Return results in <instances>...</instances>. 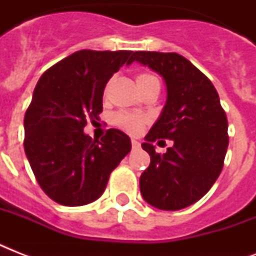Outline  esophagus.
<instances>
[{
  "instance_id": "1",
  "label": "esophagus",
  "mask_w": 256,
  "mask_h": 256,
  "mask_svg": "<svg viewBox=\"0 0 256 256\" xmlns=\"http://www.w3.org/2000/svg\"><path fill=\"white\" fill-rule=\"evenodd\" d=\"M132 148H140V144L136 140H132Z\"/></svg>"
}]
</instances>
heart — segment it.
<instances>
[{"label": "heart", "mask_w": 256, "mask_h": 256, "mask_svg": "<svg viewBox=\"0 0 256 256\" xmlns=\"http://www.w3.org/2000/svg\"><path fill=\"white\" fill-rule=\"evenodd\" d=\"M136 81L138 88H142L152 84V82H158V80L152 74L140 73L136 77ZM112 122L116 128H122L128 134L136 136L144 130V124H148V118L144 116H140V114H134V112H118L112 116Z\"/></svg>", "instance_id": "b5f03b06"}]
</instances>
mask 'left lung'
Masks as SVG:
<instances>
[{
    "label": "left lung",
    "mask_w": 256,
    "mask_h": 256,
    "mask_svg": "<svg viewBox=\"0 0 256 256\" xmlns=\"http://www.w3.org/2000/svg\"><path fill=\"white\" fill-rule=\"evenodd\" d=\"M132 61L160 73L168 86L164 112L142 144L152 160L140 178V194L156 208L180 210L202 198L222 171L226 112L210 80L182 56L136 52ZM158 139L173 140L164 156L152 146Z\"/></svg>",
    "instance_id": "8db88e82"
}]
</instances>
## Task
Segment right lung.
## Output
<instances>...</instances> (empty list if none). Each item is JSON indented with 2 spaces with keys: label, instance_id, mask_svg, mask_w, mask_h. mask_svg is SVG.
Returning <instances> with one entry per match:
<instances>
[{
  "label": "right lung",
  "instance_id": "add662e5",
  "mask_svg": "<svg viewBox=\"0 0 256 256\" xmlns=\"http://www.w3.org/2000/svg\"><path fill=\"white\" fill-rule=\"evenodd\" d=\"M132 52L80 50L42 74L25 112L24 148L38 184L54 202L84 206L106 188L112 171L132 150L124 132L108 128L100 140L86 136L98 118L108 81Z\"/></svg>",
  "mask_w": 256,
  "mask_h": 256
}]
</instances>
